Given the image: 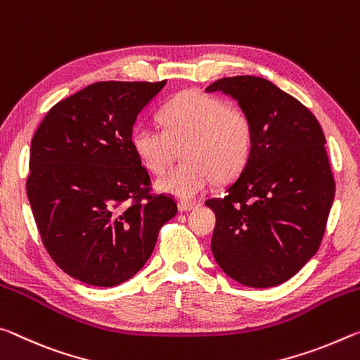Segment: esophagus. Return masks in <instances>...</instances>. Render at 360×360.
Returning a JSON list of instances; mask_svg holds the SVG:
<instances>
[{"instance_id": "obj_1", "label": "esophagus", "mask_w": 360, "mask_h": 360, "mask_svg": "<svg viewBox=\"0 0 360 360\" xmlns=\"http://www.w3.org/2000/svg\"><path fill=\"white\" fill-rule=\"evenodd\" d=\"M199 204L198 202H180L179 204V210L180 212H190V210H194L198 209Z\"/></svg>"}]
</instances>
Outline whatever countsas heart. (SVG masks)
I'll list each match as a JSON object with an SVG mask.
<instances>
[{"label": "heart", "mask_w": 360, "mask_h": 360, "mask_svg": "<svg viewBox=\"0 0 360 360\" xmlns=\"http://www.w3.org/2000/svg\"><path fill=\"white\" fill-rule=\"evenodd\" d=\"M162 129L139 126L131 135L132 150L153 174L169 167L176 146L184 162L156 180V190L191 201L207 190L214 175L228 180L249 161L252 124L239 108L199 91H185L159 111Z\"/></svg>", "instance_id": "1"}]
</instances>
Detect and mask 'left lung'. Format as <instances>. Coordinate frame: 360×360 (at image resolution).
Wrapping results in <instances>:
<instances>
[{"mask_svg": "<svg viewBox=\"0 0 360 360\" xmlns=\"http://www.w3.org/2000/svg\"><path fill=\"white\" fill-rule=\"evenodd\" d=\"M205 92L238 102L252 124V150L215 212L212 253L239 284L264 288L297 274L319 249L335 198L326 135L297 98L258 76H231Z\"/></svg>", "mask_w": 360, "mask_h": 360, "instance_id": "8db88e82", "label": "left lung"}]
</instances>
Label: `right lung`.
I'll return each mask as SVG.
<instances>
[{"mask_svg": "<svg viewBox=\"0 0 360 360\" xmlns=\"http://www.w3.org/2000/svg\"><path fill=\"white\" fill-rule=\"evenodd\" d=\"M166 81H103L56 103L34 132L27 194L52 260L96 287L131 279L176 214L150 196L148 170L131 145L137 116Z\"/></svg>", "mask_w": 360, "mask_h": 360, "instance_id": "right-lung-1", "label": "right lung"}]
</instances>
